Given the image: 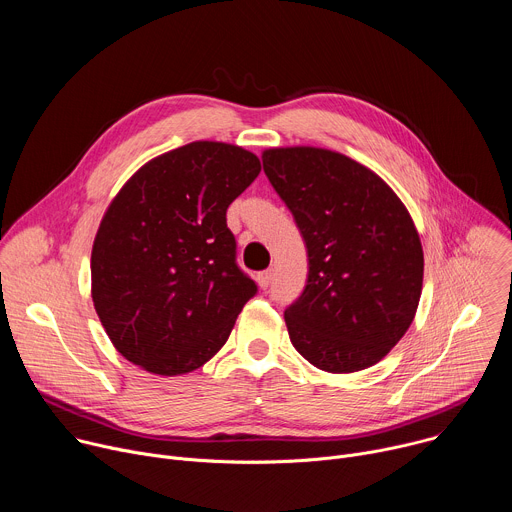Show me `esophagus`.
<instances>
[{
	"label": "esophagus",
	"mask_w": 512,
	"mask_h": 512,
	"mask_svg": "<svg viewBox=\"0 0 512 512\" xmlns=\"http://www.w3.org/2000/svg\"><path fill=\"white\" fill-rule=\"evenodd\" d=\"M271 279H273V271L271 269H265V271H261L257 275V283H259L261 289H267L271 285Z\"/></svg>",
	"instance_id": "obj_1"
}]
</instances>
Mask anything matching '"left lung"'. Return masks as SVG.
Here are the masks:
<instances>
[{"label": "left lung", "mask_w": 512, "mask_h": 512, "mask_svg": "<svg viewBox=\"0 0 512 512\" xmlns=\"http://www.w3.org/2000/svg\"><path fill=\"white\" fill-rule=\"evenodd\" d=\"M263 170L308 249V283L283 318L291 344L326 373L385 358L409 330L423 249L393 188L356 160L312 145L269 148Z\"/></svg>", "instance_id": "left-lung-1"}]
</instances>
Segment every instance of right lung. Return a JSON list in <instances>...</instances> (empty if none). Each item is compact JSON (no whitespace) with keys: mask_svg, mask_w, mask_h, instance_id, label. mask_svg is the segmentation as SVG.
<instances>
[{"mask_svg":"<svg viewBox=\"0 0 512 512\" xmlns=\"http://www.w3.org/2000/svg\"><path fill=\"white\" fill-rule=\"evenodd\" d=\"M259 172L239 145L192 141L143 164L105 210L91 296L117 352L143 371L200 369L257 294L237 267L227 208Z\"/></svg>","mask_w":512,"mask_h":512,"instance_id":"right-lung-1","label":"right lung"}]
</instances>
